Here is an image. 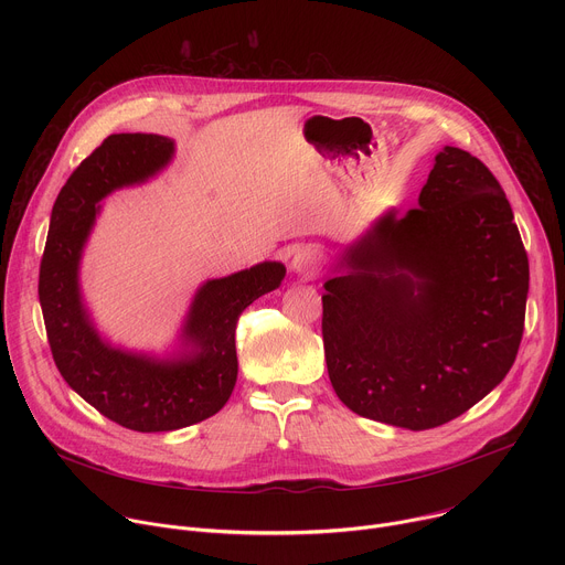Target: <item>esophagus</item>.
I'll return each instance as SVG.
<instances>
[{
    "mask_svg": "<svg viewBox=\"0 0 565 565\" xmlns=\"http://www.w3.org/2000/svg\"><path fill=\"white\" fill-rule=\"evenodd\" d=\"M319 266H321V253L315 246L297 248V253L292 255V262H290V268L299 275H306V277L317 275Z\"/></svg>",
    "mask_w": 565,
    "mask_h": 565,
    "instance_id": "obj_1",
    "label": "esophagus"
}]
</instances>
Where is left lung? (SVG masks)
Wrapping results in <instances>:
<instances>
[{"mask_svg":"<svg viewBox=\"0 0 565 565\" xmlns=\"http://www.w3.org/2000/svg\"><path fill=\"white\" fill-rule=\"evenodd\" d=\"M418 203L351 246L349 273L321 295L338 397L414 431L458 418L508 375L530 286L510 201L476 156L445 147Z\"/></svg>","mask_w":565,"mask_h":565,"instance_id":"left-lung-1","label":"left lung"}]
</instances>
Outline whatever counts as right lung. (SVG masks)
Returning a JSON list of instances; mask_svg holds the SVG:
<instances>
[{"label":"right lung","mask_w":565,"mask_h":565,"mask_svg":"<svg viewBox=\"0 0 565 565\" xmlns=\"http://www.w3.org/2000/svg\"><path fill=\"white\" fill-rule=\"evenodd\" d=\"M174 142L156 134H111L60 190L40 264V303L49 347L66 384L120 427L151 434L196 425L223 409L236 382V321L275 290L286 268L275 262L207 281L190 310L181 360L153 362L107 347L79 303L77 262L98 201L168 166Z\"/></svg>","instance_id":"right-lung-1"}]
</instances>
